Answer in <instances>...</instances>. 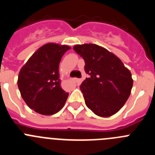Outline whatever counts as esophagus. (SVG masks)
Returning <instances> with one entry per match:
<instances>
[{
  "label": "esophagus",
  "instance_id": "34e87169",
  "mask_svg": "<svg viewBox=\"0 0 155 155\" xmlns=\"http://www.w3.org/2000/svg\"><path fill=\"white\" fill-rule=\"evenodd\" d=\"M73 81L75 83H80V82H81V80L79 78H73Z\"/></svg>",
  "mask_w": 155,
  "mask_h": 155
}]
</instances>
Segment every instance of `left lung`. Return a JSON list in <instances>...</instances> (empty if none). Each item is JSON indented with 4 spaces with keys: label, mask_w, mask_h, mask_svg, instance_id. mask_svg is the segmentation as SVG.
I'll return each instance as SVG.
<instances>
[{
    "label": "left lung",
    "mask_w": 155,
    "mask_h": 155,
    "mask_svg": "<svg viewBox=\"0 0 155 155\" xmlns=\"http://www.w3.org/2000/svg\"><path fill=\"white\" fill-rule=\"evenodd\" d=\"M73 49L84 59L88 75L80 86L87 107L101 117L114 115L130 94V71L120 58L102 46L89 43L76 45Z\"/></svg>",
    "instance_id": "obj_1"
}]
</instances>
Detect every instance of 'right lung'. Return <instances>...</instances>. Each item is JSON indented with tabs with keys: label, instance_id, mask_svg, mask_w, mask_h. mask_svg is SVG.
<instances>
[{
	"label": "right lung",
	"instance_id": "right-lung-1",
	"mask_svg": "<svg viewBox=\"0 0 155 155\" xmlns=\"http://www.w3.org/2000/svg\"><path fill=\"white\" fill-rule=\"evenodd\" d=\"M71 47L47 43L41 46L21 68L18 86L25 103L39 114L50 116L64 107L68 93L61 88L59 64Z\"/></svg>",
	"mask_w": 155,
	"mask_h": 155
}]
</instances>
